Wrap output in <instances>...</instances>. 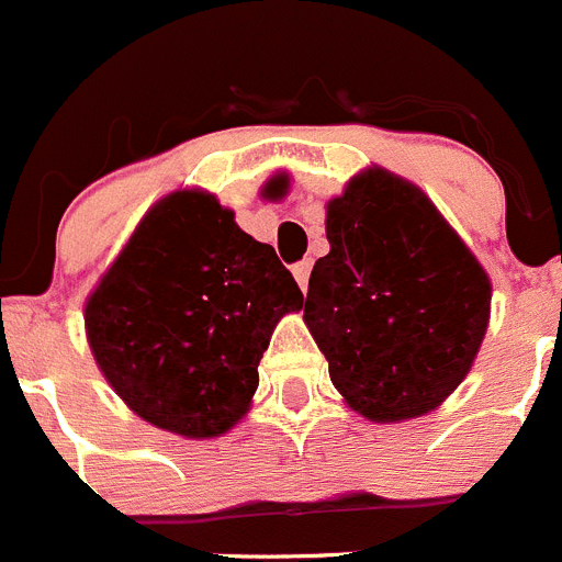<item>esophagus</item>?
<instances>
[{
	"instance_id": "1",
	"label": "esophagus",
	"mask_w": 562,
	"mask_h": 562,
	"mask_svg": "<svg viewBox=\"0 0 562 562\" xmlns=\"http://www.w3.org/2000/svg\"><path fill=\"white\" fill-rule=\"evenodd\" d=\"M310 272H312L310 258H304V261H297V265L292 267V276H295V281L301 290H306V286H310Z\"/></svg>"
}]
</instances>
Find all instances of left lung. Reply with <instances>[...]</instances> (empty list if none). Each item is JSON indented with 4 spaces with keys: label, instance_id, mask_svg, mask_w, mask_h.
Masks as SVG:
<instances>
[{
    "label": "left lung",
    "instance_id": "1",
    "mask_svg": "<svg viewBox=\"0 0 562 562\" xmlns=\"http://www.w3.org/2000/svg\"><path fill=\"white\" fill-rule=\"evenodd\" d=\"M326 238L304 321L335 389L371 422L434 411L484 340L486 272L419 188L380 168L329 202Z\"/></svg>",
    "mask_w": 562,
    "mask_h": 562
}]
</instances>
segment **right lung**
Returning <instances> with one entry per match:
<instances>
[{"label": "right lung", "instance_id": "obj_1", "mask_svg": "<svg viewBox=\"0 0 562 562\" xmlns=\"http://www.w3.org/2000/svg\"><path fill=\"white\" fill-rule=\"evenodd\" d=\"M301 306L270 245L211 193L177 191L146 213L83 321L103 376L134 414L207 439L247 414L272 329Z\"/></svg>", "mask_w": 562, "mask_h": 562}]
</instances>
